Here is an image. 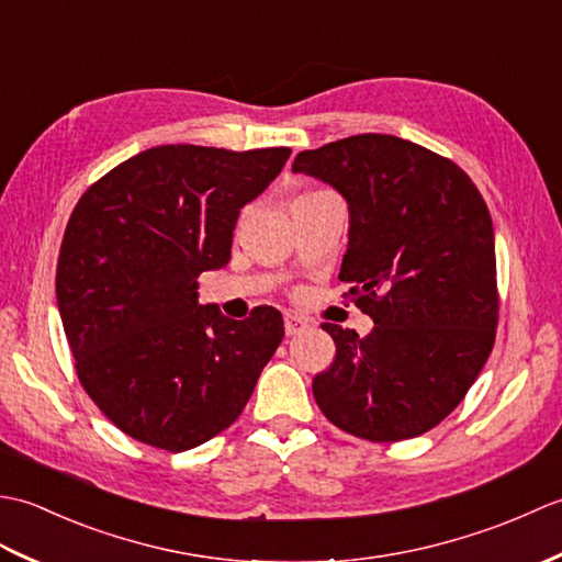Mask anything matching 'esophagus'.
I'll list each match as a JSON object with an SVG mask.
<instances>
[{"label": "esophagus", "instance_id": "obj_1", "mask_svg": "<svg viewBox=\"0 0 562 562\" xmlns=\"http://www.w3.org/2000/svg\"><path fill=\"white\" fill-rule=\"evenodd\" d=\"M308 328V321L296 316V314H284V333L288 336H300V333H304Z\"/></svg>", "mask_w": 562, "mask_h": 562}]
</instances>
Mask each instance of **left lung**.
<instances>
[{
  "label": "left lung",
  "mask_w": 562,
  "mask_h": 562,
  "mask_svg": "<svg viewBox=\"0 0 562 562\" xmlns=\"http://www.w3.org/2000/svg\"><path fill=\"white\" fill-rule=\"evenodd\" d=\"M348 200L340 280L374 328L324 324L336 360L314 379L328 420L369 441L427 432L463 401L497 328L493 220L457 164L393 135H352L296 154Z\"/></svg>",
  "instance_id": "8db88e82"
}]
</instances>
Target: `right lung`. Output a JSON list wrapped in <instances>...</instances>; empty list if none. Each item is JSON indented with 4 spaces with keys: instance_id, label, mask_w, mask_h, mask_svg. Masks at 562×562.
Segmentation results:
<instances>
[{
    "instance_id": "obj_1",
    "label": "right lung",
    "mask_w": 562,
    "mask_h": 562,
    "mask_svg": "<svg viewBox=\"0 0 562 562\" xmlns=\"http://www.w3.org/2000/svg\"><path fill=\"white\" fill-rule=\"evenodd\" d=\"M290 147L161 145L77 202L57 260V308L83 391L125 435L186 451L229 427L284 336L282 314L246 321L198 302V278L232 258L238 212Z\"/></svg>"
}]
</instances>
